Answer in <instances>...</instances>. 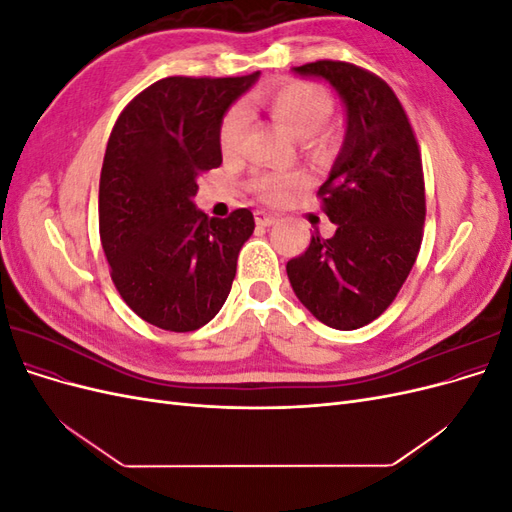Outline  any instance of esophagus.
Masks as SVG:
<instances>
[{
	"mask_svg": "<svg viewBox=\"0 0 512 512\" xmlns=\"http://www.w3.org/2000/svg\"><path fill=\"white\" fill-rule=\"evenodd\" d=\"M254 220L258 226H273L277 222V215L267 213V211H256L254 213Z\"/></svg>",
	"mask_w": 512,
	"mask_h": 512,
	"instance_id": "obj_1",
	"label": "esophagus"
}]
</instances>
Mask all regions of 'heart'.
Here are the masks:
<instances>
[{
	"label": "heart",
	"instance_id": "heart-1",
	"mask_svg": "<svg viewBox=\"0 0 512 512\" xmlns=\"http://www.w3.org/2000/svg\"><path fill=\"white\" fill-rule=\"evenodd\" d=\"M260 106L265 108L273 123L309 149H327L333 141L331 130L324 128V121L333 111L329 91L316 83H286L260 96ZM247 130V115L243 106H232L222 119L220 145L224 153H235ZM305 181L301 170H269L256 173L254 190L269 200H282Z\"/></svg>",
	"mask_w": 512,
	"mask_h": 512
}]
</instances>
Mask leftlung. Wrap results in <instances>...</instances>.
Returning <instances> with one entry per match:
<instances>
[{"label": "left lung", "instance_id": "obj_1", "mask_svg": "<svg viewBox=\"0 0 512 512\" xmlns=\"http://www.w3.org/2000/svg\"><path fill=\"white\" fill-rule=\"evenodd\" d=\"M294 74L327 81L346 108V134L320 198L335 235H312L288 260L297 299L322 324L361 329L393 303L421 247L425 181L404 106L380 76L346 61H314Z\"/></svg>", "mask_w": 512, "mask_h": 512}]
</instances>
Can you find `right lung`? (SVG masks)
Listing matches in <instances>:
<instances>
[{
    "label": "right lung",
    "instance_id": "right-lung-1",
    "mask_svg": "<svg viewBox=\"0 0 512 512\" xmlns=\"http://www.w3.org/2000/svg\"><path fill=\"white\" fill-rule=\"evenodd\" d=\"M168 76L138 94L108 138L100 175V239L134 314L188 333L215 318L254 232L250 209L209 218L194 205L198 177L222 164L230 104L258 81Z\"/></svg>",
    "mask_w": 512,
    "mask_h": 512
}]
</instances>
